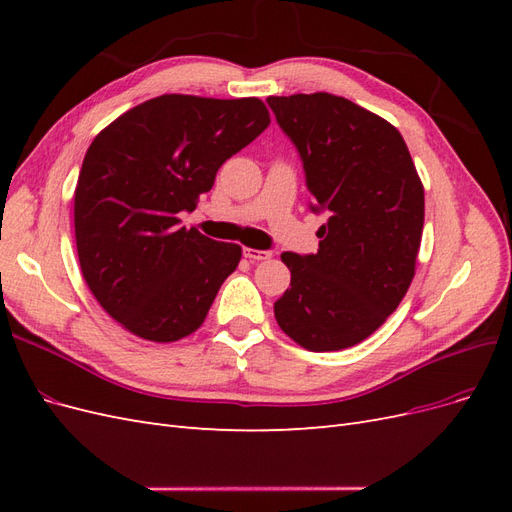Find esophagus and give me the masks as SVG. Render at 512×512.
<instances>
[{"instance_id": "34e87169", "label": "esophagus", "mask_w": 512, "mask_h": 512, "mask_svg": "<svg viewBox=\"0 0 512 512\" xmlns=\"http://www.w3.org/2000/svg\"><path fill=\"white\" fill-rule=\"evenodd\" d=\"M243 256L247 260H269L271 252L269 250H254V247H243Z\"/></svg>"}]
</instances>
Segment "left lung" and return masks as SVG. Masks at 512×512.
Segmentation results:
<instances>
[{
    "mask_svg": "<svg viewBox=\"0 0 512 512\" xmlns=\"http://www.w3.org/2000/svg\"><path fill=\"white\" fill-rule=\"evenodd\" d=\"M297 147L309 209L329 211L316 254L284 252L290 288L275 301L282 331L312 352L363 342L406 297L425 220V192L389 121L333 94L267 98Z\"/></svg>",
    "mask_w": 512,
    "mask_h": 512,
    "instance_id": "obj_1",
    "label": "left lung"
}]
</instances>
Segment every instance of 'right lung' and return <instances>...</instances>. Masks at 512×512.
Listing matches in <instances>:
<instances>
[{
    "label": "right lung",
    "mask_w": 512,
    "mask_h": 512,
    "mask_svg": "<svg viewBox=\"0 0 512 512\" xmlns=\"http://www.w3.org/2000/svg\"><path fill=\"white\" fill-rule=\"evenodd\" d=\"M258 98L166 94L130 108L89 145L74 190L81 271L98 303L149 342L205 322L241 247L179 226L220 166L269 126Z\"/></svg>",
    "instance_id": "add662e5"
}]
</instances>
